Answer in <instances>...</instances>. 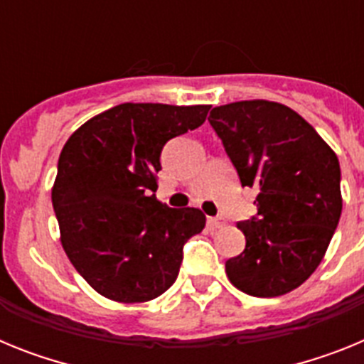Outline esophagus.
Instances as JSON below:
<instances>
[{
  "mask_svg": "<svg viewBox=\"0 0 364 364\" xmlns=\"http://www.w3.org/2000/svg\"><path fill=\"white\" fill-rule=\"evenodd\" d=\"M208 224H210L211 228H215V230H217V228H222V226H224V224H226V222H224V218L210 217V218H208Z\"/></svg>",
  "mask_w": 364,
  "mask_h": 364,
  "instance_id": "esophagus-1",
  "label": "esophagus"
}]
</instances>
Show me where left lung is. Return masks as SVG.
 I'll use <instances>...</instances> for the list:
<instances>
[{"instance_id":"left-lung-1","label":"left lung","mask_w":364,"mask_h":364,"mask_svg":"<svg viewBox=\"0 0 364 364\" xmlns=\"http://www.w3.org/2000/svg\"><path fill=\"white\" fill-rule=\"evenodd\" d=\"M208 122L242 188L257 191V215L237 224L246 247L226 260L228 277L253 297L288 294L317 269L339 224V160L301 114L277 102L220 105Z\"/></svg>"}]
</instances>
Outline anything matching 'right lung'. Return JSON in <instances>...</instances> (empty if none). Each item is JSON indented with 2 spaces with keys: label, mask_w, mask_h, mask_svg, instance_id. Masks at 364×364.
I'll return each instance as SVG.
<instances>
[{
  "label": "right lung",
  "mask_w": 364,
  "mask_h": 364,
  "mask_svg": "<svg viewBox=\"0 0 364 364\" xmlns=\"http://www.w3.org/2000/svg\"><path fill=\"white\" fill-rule=\"evenodd\" d=\"M211 105L120 104L74 131L53 188L62 246L104 297L146 302L178 277L184 244L200 233L197 208L156 200L167 140L197 129Z\"/></svg>",
  "instance_id": "1"
}]
</instances>
